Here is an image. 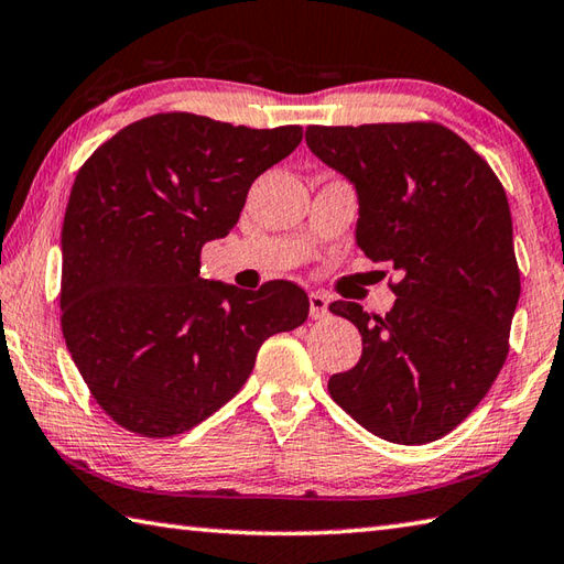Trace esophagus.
<instances>
[{
	"mask_svg": "<svg viewBox=\"0 0 564 564\" xmlns=\"http://www.w3.org/2000/svg\"><path fill=\"white\" fill-rule=\"evenodd\" d=\"M327 305H330V299H327L325 293L321 291H313L311 293V317L313 321H323V317H327Z\"/></svg>",
	"mask_w": 564,
	"mask_h": 564,
	"instance_id": "esophagus-1",
	"label": "esophagus"
}]
</instances>
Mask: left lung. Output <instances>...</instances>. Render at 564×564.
Instances as JSON below:
<instances>
[{"instance_id":"left-lung-1","label":"left lung","mask_w":564,"mask_h":564,"mask_svg":"<svg viewBox=\"0 0 564 564\" xmlns=\"http://www.w3.org/2000/svg\"><path fill=\"white\" fill-rule=\"evenodd\" d=\"M305 142L357 192V249L402 271L384 317L330 305L362 335L360 362L330 377V397L387 442H436L508 355L520 271L503 184L438 122L311 126Z\"/></svg>"}]
</instances>
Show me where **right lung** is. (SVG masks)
Returning a JSON list of instances; mask_svg holds the SVG:
<instances>
[{"instance_id": "right-lung-1", "label": "right lung", "mask_w": 564, "mask_h": 564, "mask_svg": "<svg viewBox=\"0 0 564 564\" xmlns=\"http://www.w3.org/2000/svg\"><path fill=\"white\" fill-rule=\"evenodd\" d=\"M301 138L299 126L160 112L80 167L61 229V327L90 394L128 432L197 426L249 380L265 337L308 317L291 281L199 279L204 243L237 227L253 180Z\"/></svg>"}]
</instances>
